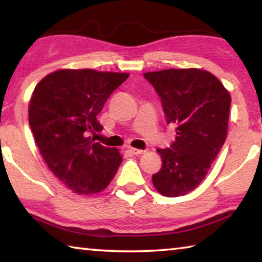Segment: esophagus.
I'll return each mask as SVG.
<instances>
[{"label":"esophagus","instance_id":"1","mask_svg":"<svg viewBox=\"0 0 262 262\" xmlns=\"http://www.w3.org/2000/svg\"><path fill=\"white\" fill-rule=\"evenodd\" d=\"M129 151L133 155H141V154H144L145 150H141V149H136V148H130Z\"/></svg>","mask_w":262,"mask_h":262}]
</instances>
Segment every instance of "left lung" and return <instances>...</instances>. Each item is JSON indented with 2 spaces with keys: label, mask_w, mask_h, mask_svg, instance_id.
Returning <instances> with one entry per match:
<instances>
[{
  "label": "left lung",
  "mask_w": 262,
  "mask_h": 262,
  "mask_svg": "<svg viewBox=\"0 0 262 262\" xmlns=\"http://www.w3.org/2000/svg\"><path fill=\"white\" fill-rule=\"evenodd\" d=\"M143 76L161 97L166 122L177 132L170 148L157 149L163 165L152 183L164 196H180L205 179L224 144L231 97L206 70L166 69Z\"/></svg>",
  "instance_id": "1"
}]
</instances>
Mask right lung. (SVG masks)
<instances>
[{
	"instance_id": "add662e5",
	"label": "right lung",
	"mask_w": 262,
	"mask_h": 262,
	"mask_svg": "<svg viewBox=\"0 0 262 262\" xmlns=\"http://www.w3.org/2000/svg\"><path fill=\"white\" fill-rule=\"evenodd\" d=\"M129 74L62 69L35 86L29 123L43 161L62 184L76 194L105 189L122 162L118 149L94 142L103 129L97 115Z\"/></svg>"
}]
</instances>
